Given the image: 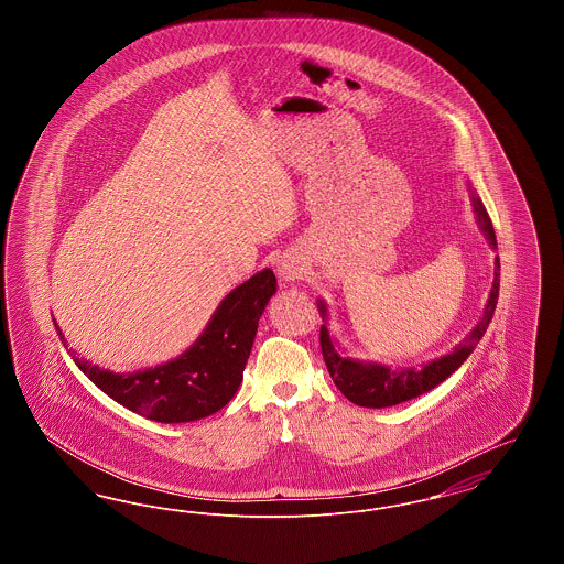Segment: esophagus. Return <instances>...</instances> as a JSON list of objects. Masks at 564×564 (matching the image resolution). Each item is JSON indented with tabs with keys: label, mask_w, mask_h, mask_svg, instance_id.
<instances>
[{
	"label": "esophagus",
	"mask_w": 564,
	"mask_h": 564,
	"mask_svg": "<svg viewBox=\"0 0 564 564\" xmlns=\"http://www.w3.org/2000/svg\"><path fill=\"white\" fill-rule=\"evenodd\" d=\"M304 272H306L304 262L297 260V258H292V256H285V258L279 262V274H281L283 281H295V279H300Z\"/></svg>",
	"instance_id": "obj_1"
}]
</instances>
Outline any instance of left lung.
Instances as JSON below:
<instances>
[{"label":"left lung","instance_id":"8db88e82","mask_svg":"<svg viewBox=\"0 0 564 564\" xmlns=\"http://www.w3.org/2000/svg\"><path fill=\"white\" fill-rule=\"evenodd\" d=\"M471 198H474V209H476L486 239L490 241V245H497L495 228H492V221L488 217L482 200L478 196H471ZM499 270L501 267H499V256H497L495 281H492L488 304L484 308L482 319L453 352L431 361L430 366H425L423 370H416V368L389 370L384 366H364L359 361L345 359L338 355V350L334 349L329 334L323 325L322 332H319V347H322L323 361L327 366V372L332 376L334 384L340 389V393L349 402L357 403V405L389 408V405H398V403L408 402L412 398H419V395L431 391L433 387H437L440 382H444L471 355V350L476 349L488 323L492 319V313L497 308V297H499ZM319 308L325 315V306L319 304Z\"/></svg>","mask_w":564,"mask_h":564}]
</instances>
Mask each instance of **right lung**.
Segmentation results:
<instances>
[{
    "label": "right lung",
    "mask_w": 564,
    "mask_h": 564,
    "mask_svg": "<svg viewBox=\"0 0 564 564\" xmlns=\"http://www.w3.org/2000/svg\"><path fill=\"white\" fill-rule=\"evenodd\" d=\"M274 292L276 276L272 270L253 274L221 300L214 319L192 349L154 370L113 375L84 359H76V364L113 402L145 419L156 423L205 419L235 398L253 347L258 322ZM54 327L67 347L56 323Z\"/></svg>",
    "instance_id": "add662e5"
}]
</instances>
